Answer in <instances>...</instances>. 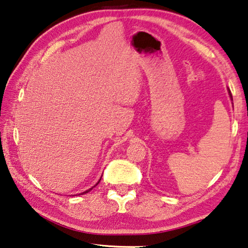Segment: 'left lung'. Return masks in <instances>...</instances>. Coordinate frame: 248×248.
Masks as SVG:
<instances>
[{
  "instance_id": "8db88e82",
  "label": "left lung",
  "mask_w": 248,
  "mask_h": 248,
  "mask_svg": "<svg viewBox=\"0 0 248 248\" xmlns=\"http://www.w3.org/2000/svg\"><path fill=\"white\" fill-rule=\"evenodd\" d=\"M229 93H230V97H231V99H232V100H233V98H232V93H231V92H230V90H229Z\"/></svg>"
}]
</instances>
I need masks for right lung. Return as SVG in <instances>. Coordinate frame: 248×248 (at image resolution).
Returning a JSON list of instances; mask_svg holds the SVG:
<instances>
[{
    "label": "right lung",
    "instance_id": "obj_1",
    "mask_svg": "<svg viewBox=\"0 0 248 248\" xmlns=\"http://www.w3.org/2000/svg\"><path fill=\"white\" fill-rule=\"evenodd\" d=\"M100 180H101V178H100V179H99V181H98V182L96 183V186H97V184H98V183H99V182H100ZM95 186L90 187V188H89V190H87V191H85V192H82V193H81V194H86V193H88V192H89V191H92V190H93V187H95Z\"/></svg>",
    "mask_w": 248,
    "mask_h": 248
}]
</instances>
